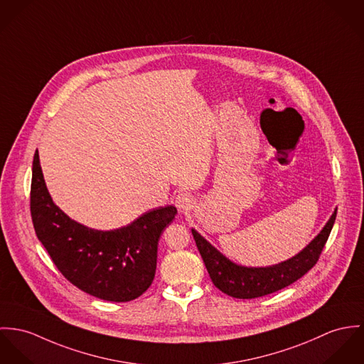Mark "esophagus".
Returning <instances> with one entry per match:
<instances>
[{"instance_id":"esophagus-1","label":"esophagus","mask_w":364,"mask_h":364,"mask_svg":"<svg viewBox=\"0 0 364 364\" xmlns=\"http://www.w3.org/2000/svg\"><path fill=\"white\" fill-rule=\"evenodd\" d=\"M176 206L180 209V210H188L191 206H193V198L190 194L187 193H180L177 197H176Z\"/></svg>"}]
</instances>
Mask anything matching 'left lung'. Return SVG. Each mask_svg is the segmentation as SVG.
I'll list each match as a JSON object with an SVG mask.
<instances>
[{"instance_id": "8db88e82", "label": "left lung", "mask_w": 364, "mask_h": 364, "mask_svg": "<svg viewBox=\"0 0 364 364\" xmlns=\"http://www.w3.org/2000/svg\"><path fill=\"white\" fill-rule=\"evenodd\" d=\"M335 218L336 209L325 223L323 230L300 252L271 267L239 265L205 240L196 229H191V232L213 284L232 297L255 299L296 282L317 264L335 223Z\"/></svg>"}]
</instances>
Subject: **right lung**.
<instances>
[{"instance_id":"obj_1","label":"right lung","mask_w":364,"mask_h":364,"mask_svg":"<svg viewBox=\"0 0 364 364\" xmlns=\"http://www.w3.org/2000/svg\"><path fill=\"white\" fill-rule=\"evenodd\" d=\"M31 213L38 239L70 282L102 300L129 301L152 284L159 239L177 209L173 205L159 206L114 230L83 226L51 200L36 151Z\"/></svg>"}]
</instances>
